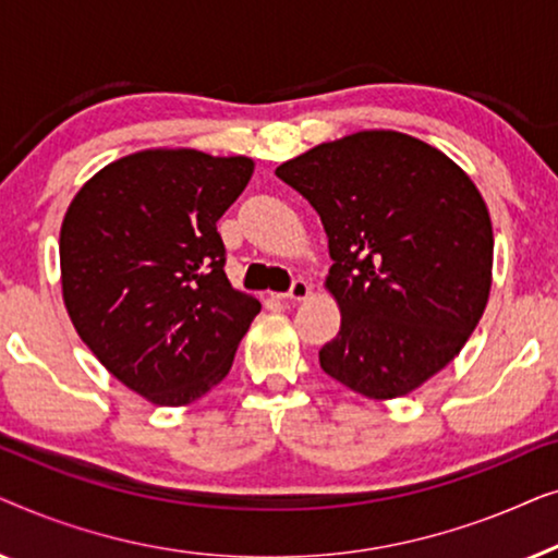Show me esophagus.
<instances>
[{
	"label": "esophagus",
	"instance_id": "1",
	"mask_svg": "<svg viewBox=\"0 0 558 558\" xmlns=\"http://www.w3.org/2000/svg\"><path fill=\"white\" fill-rule=\"evenodd\" d=\"M307 294H310V284L304 279H294L292 281V287L287 289V292H281V294H277L279 300H287V302H300V300H307Z\"/></svg>",
	"mask_w": 558,
	"mask_h": 558
}]
</instances>
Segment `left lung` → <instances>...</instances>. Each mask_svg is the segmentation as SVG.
Listing matches in <instances>:
<instances>
[{
    "mask_svg": "<svg viewBox=\"0 0 558 558\" xmlns=\"http://www.w3.org/2000/svg\"><path fill=\"white\" fill-rule=\"evenodd\" d=\"M307 197L330 246L325 287L340 332L319 365L365 399H399L429 380L483 317L493 284L487 205L445 151L371 129L277 167Z\"/></svg>",
    "mask_w": 558,
    "mask_h": 558,
    "instance_id": "1",
    "label": "left lung"
}]
</instances>
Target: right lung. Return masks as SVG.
<instances>
[{"mask_svg":"<svg viewBox=\"0 0 558 558\" xmlns=\"http://www.w3.org/2000/svg\"><path fill=\"white\" fill-rule=\"evenodd\" d=\"M254 159L144 149L106 165L60 226V281L75 332L106 371L159 407L218 386L262 312L231 287L218 218Z\"/></svg>","mask_w":558,"mask_h":558,"instance_id":"1","label":"right lung"}]
</instances>
